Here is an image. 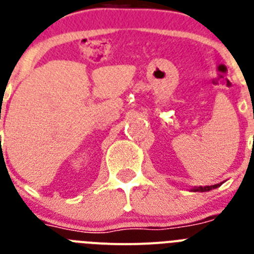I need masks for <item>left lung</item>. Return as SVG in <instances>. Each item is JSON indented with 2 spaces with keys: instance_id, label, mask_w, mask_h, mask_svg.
<instances>
[{
  "instance_id": "1",
  "label": "left lung",
  "mask_w": 254,
  "mask_h": 254,
  "mask_svg": "<svg viewBox=\"0 0 254 254\" xmlns=\"http://www.w3.org/2000/svg\"><path fill=\"white\" fill-rule=\"evenodd\" d=\"M222 184V183H221ZM221 184H215V185H208V187H194V188L190 189V191H209L212 189L219 188Z\"/></svg>"
}]
</instances>
